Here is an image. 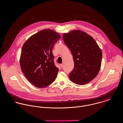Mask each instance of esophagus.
I'll use <instances>...</instances> for the list:
<instances>
[{
  "mask_svg": "<svg viewBox=\"0 0 123 123\" xmlns=\"http://www.w3.org/2000/svg\"><path fill=\"white\" fill-rule=\"evenodd\" d=\"M60 67H61V68H63V64H60Z\"/></svg>",
  "mask_w": 123,
  "mask_h": 123,
  "instance_id": "obj_1",
  "label": "esophagus"
}]
</instances>
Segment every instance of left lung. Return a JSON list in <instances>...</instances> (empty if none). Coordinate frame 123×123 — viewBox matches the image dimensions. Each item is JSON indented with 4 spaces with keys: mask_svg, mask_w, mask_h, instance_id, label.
<instances>
[{
    "mask_svg": "<svg viewBox=\"0 0 123 123\" xmlns=\"http://www.w3.org/2000/svg\"><path fill=\"white\" fill-rule=\"evenodd\" d=\"M63 38L74 61V68L69 75L70 80L78 85L88 83L100 71L102 58L101 49L91 36L80 30L65 33Z\"/></svg>",
    "mask_w": 123,
    "mask_h": 123,
    "instance_id": "obj_1",
    "label": "left lung"
}]
</instances>
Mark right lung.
Instances as JSON below:
<instances>
[{
    "label": "right lung",
    "mask_w": 123,
    "mask_h": 123,
    "mask_svg": "<svg viewBox=\"0 0 123 123\" xmlns=\"http://www.w3.org/2000/svg\"><path fill=\"white\" fill-rule=\"evenodd\" d=\"M60 37L54 30L44 29L31 36L23 44L20 66L31 84L43 88L54 81L59 69L54 65L52 50Z\"/></svg>",
    "instance_id": "obj_1"
}]
</instances>
